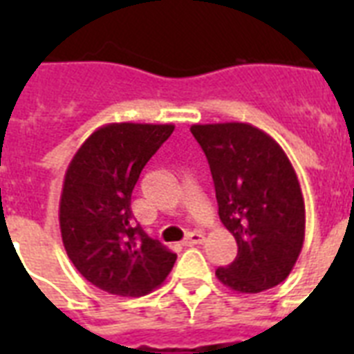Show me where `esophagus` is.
I'll return each instance as SVG.
<instances>
[{"mask_svg": "<svg viewBox=\"0 0 354 354\" xmlns=\"http://www.w3.org/2000/svg\"><path fill=\"white\" fill-rule=\"evenodd\" d=\"M204 242V235L200 232H191L185 239H183V246H194V244H202Z\"/></svg>", "mask_w": 354, "mask_h": 354, "instance_id": "obj_1", "label": "esophagus"}]
</instances>
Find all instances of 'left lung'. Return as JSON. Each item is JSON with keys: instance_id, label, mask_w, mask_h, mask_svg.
I'll return each instance as SVG.
<instances>
[{"instance_id": "1", "label": "left lung", "mask_w": 354, "mask_h": 354, "mask_svg": "<svg viewBox=\"0 0 354 354\" xmlns=\"http://www.w3.org/2000/svg\"><path fill=\"white\" fill-rule=\"evenodd\" d=\"M191 132L209 163L218 216L239 246L216 277L241 294L279 285L305 241V200L288 156L250 122L193 124Z\"/></svg>"}]
</instances>
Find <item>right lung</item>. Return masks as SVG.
<instances>
[{
  "label": "right lung",
  "mask_w": 354,
  "mask_h": 354,
  "mask_svg": "<svg viewBox=\"0 0 354 354\" xmlns=\"http://www.w3.org/2000/svg\"><path fill=\"white\" fill-rule=\"evenodd\" d=\"M172 130L174 124H104L80 145L64 176V248L91 285L113 296L149 294L176 263V253L150 239L130 209L139 174Z\"/></svg>",
  "instance_id": "add662e5"
}]
</instances>
